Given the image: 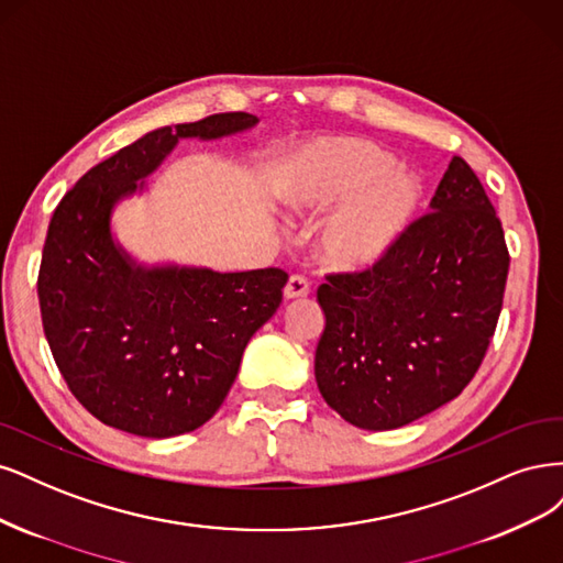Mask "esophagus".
<instances>
[{
	"mask_svg": "<svg viewBox=\"0 0 563 563\" xmlns=\"http://www.w3.org/2000/svg\"><path fill=\"white\" fill-rule=\"evenodd\" d=\"M285 299L287 301H292V299H303L306 295H308V283H306V278H301V276H292L287 280V285H285Z\"/></svg>",
	"mask_w": 563,
	"mask_h": 563,
	"instance_id": "obj_1",
	"label": "esophagus"
}]
</instances>
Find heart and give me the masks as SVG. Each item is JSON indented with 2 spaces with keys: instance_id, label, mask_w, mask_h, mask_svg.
I'll list each match as a JSON object with an SVG mask.
<instances>
[{
  "instance_id": "b5f03b06",
  "label": "heart",
  "mask_w": 563,
  "mask_h": 563,
  "mask_svg": "<svg viewBox=\"0 0 563 563\" xmlns=\"http://www.w3.org/2000/svg\"><path fill=\"white\" fill-rule=\"evenodd\" d=\"M280 203L297 214H324L318 255L330 268L362 274L384 264L402 243L421 206L413 173L374 142L328 135L306 142L276 183Z\"/></svg>"
}]
</instances>
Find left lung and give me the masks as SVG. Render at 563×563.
Listing matches in <instances>:
<instances>
[{"label":"left lung","mask_w":563,"mask_h":563,"mask_svg":"<svg viewBox=\"0 0 563 563\" xmlns=\"http://www.w3.org/2000/svg\"><path fill=\"white\" fill-rule=\"evenodd\" d=\"M393 255L318 289L320 395L343 421L393 430L459 397L496 332L507 280L505 235L473 168L453 156Z\"/></svg>","instance_id":"obj_1"}]
</instances>
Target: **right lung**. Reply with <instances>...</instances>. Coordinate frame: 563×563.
Listing matches in <instances>:
<instances>
[{"label":"right lung","mask_w":563,"mask_h":563,"mask_svg":"<svg viewBox=\"0 0 563 563\" xmlns=\"http://www.w3.org/2000/svg\"><path fill=\"white\" fill-rule=\"evenodd\" d=\"M257 123L229 112L144 133L90 168L53 212L37 285L44 334L71 395L104 426L166 440L208 423L247 341L280 306V268L147 264L114 231L117 208L150 191L179 140H222Z\"/></svg>","instance_id":"1"}]
</instances>
